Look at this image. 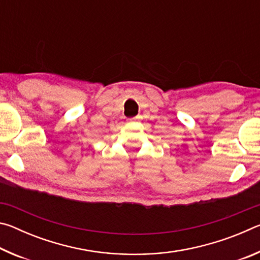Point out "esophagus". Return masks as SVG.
Wrapping results in <instances>:
<instances>
[{
    "instance_id": "34e87169",
    "label": "esophagus",
    "mask_w": 260,
    "mask_h": 260,
    "mask_svg": "<svg viewBox=\"0 0 260 260\" xmlns=\"http://www.w3.org/2000/svg\"><path fill=\"white\" fill-rule=\"evenodd\" d=\"M139 119V117H134V118H132V119H129L131 121H134V120H138Z\"/></svg>"
}]
</instances>
